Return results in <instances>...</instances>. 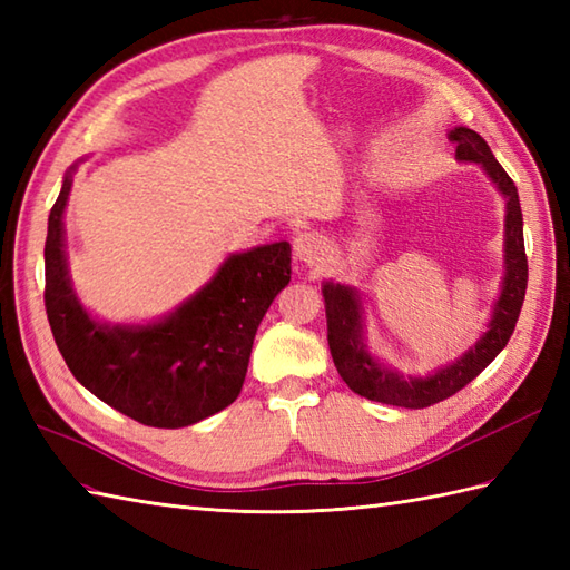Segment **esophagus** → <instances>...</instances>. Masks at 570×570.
<instances>
[{"label": "esophagus", "mask_w": 570, "mask_h": 570, "mask_svg": "<svg viewBox=\"0 0 570 570\" xmlns=\"http://www.w3.org/2000/svg\"><path fill=\"white\" fill-rule=\"evenodd\" d=\"M294 257L301 264L308 266H321L325 264V257H328V245L318 233H298L294 237Z\"/></svg>", "instance_id": "esophagus-1"}]
</instances>
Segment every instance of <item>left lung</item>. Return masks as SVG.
I'll list each match as a JSON object with an SVG mask.
<instances>
[{
  "mask_svg": "<svg viewBox=\"0 0 570 570\" xmlns=\"http://www.w3.org/2000/svg\"><path fill=\"white\" fill-rule=\"evenodd\" d=\"M448 139L455 144V159L480 164L482 171L490 176L492 184L500 188L507 200L502 292L500 298L494 301L488 331L480 335V341L468 353H463V357L435 370L433 374H426V377H404V374L382 365L380 360L370 355L365 343V321H362L365 308H362L357 288L325 282L323 298L325 318H328V345L337 374H341L350 390L370 399V402H382L402 409H426L453 396L468 382L475 380L502 353L504 345L510 343L519 311H522L524 304L529 264L524 252L522 205H519L514 180L507 176L500 161L490 151L488 141L478 131L468 127H455L451 129Z\"/></svg>",
  "mask_w": 570,
  "mask_h": 570,
  "instance_id": "1",
  "label": "left lung"
}]
</instances>
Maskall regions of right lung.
<instances>
[{
    "mask_svg": "<svg viewBox=\"0 0 570 570\" xmlns=\"http://www.w3.org/2000/svg\"><path fill=\"white\" fill-rule=\"evenodd\" d=\"M63 178L46 235V313L68 370L85 390L144 426L184 429L237 399L254 335L276 294L292 282V245L229 254L200 292L147 325L95 321L72 292L63 213L72 186Z\"/></svg>",
    "mask_w": 570,
    "mask_h": 570,
    "instance_id": "1",
    "label": "right lung"
}]
</instances>
